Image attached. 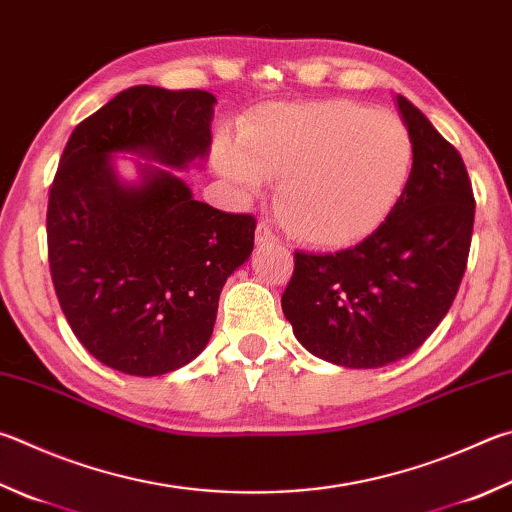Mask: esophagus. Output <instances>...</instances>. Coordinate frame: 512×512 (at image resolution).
I'll list each match as a JSON object with an SVG mask.
<instances>
[{
  "label": "esophagus",
  "mask_w": 512,
  "mask_h": 512,
  "mask_svg": "<svg viewBox=\"0 0 512 512\" xmlns=\"http://www.w3.org/2000/svg\"><path fill=\"white\" fill-rule=\"evenodd\" d=\"M255 241L259 246H264V244H275L277 241V237H275V232L268 228L266 224H257V230H255Z\"/></svg>",
  "instance_id": "obj_1"
}]
</instances>
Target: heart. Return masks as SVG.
<instances>
[{"label":"heart","instance_id":"b5f03b06","mask_svg":"<svg viewBox=\"0 0 512 512\" xmlns=\"http://www.w3.org/2000/svg\"><path fill=\"white\" fill-rule=\"evenodd\" d=\"M217 138L215 165L241 199L277 179L284 226L315 248H351L392 217L410 185L414 141L401 118L351 100L271 105Z\"/></svg>","mask_w":512,"mask_h":512}]
</instances>
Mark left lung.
<instances>
[{
  "label": "left lung",
  "mask_w": 512,
  "mask_h": 512,
  "mask_svg": "<svg viewBox=\"0 0 512 512\" xmlns=\"http://www.w3.org/2000/svg\"><path fill=\"white\" fill-rule=\"evenodd\" d=\"M414 167L383 228L340 253H295L282 311L295 338L333 365L376 369L410 356L439 327L466 273L475 194L461 154L396 96Z\"/></svg>",
  "instance_id": "1"
}]
</instances>
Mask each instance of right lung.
<instances>
[{"label":"right lung","mask_w":512,"mask_h":512,"mask_svg":"<svg viewBox=\"0 0 512 512\" xmlns=\"http://www.w3.org/2000/svg\"><path fill=\"white\" fill-rule=\"evenodd\" d=\"M217 98L201 89L120 91L69 136L46 210L49 266L64 318L91 356L129 376H161L206 349L228 277L255 246V217L192 199L172 170L208 156Z\"/></svg>","instance_id":"obj_1"}]
</instances>
